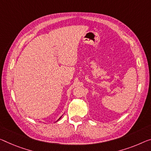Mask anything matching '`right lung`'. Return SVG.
Listing matches in <instances>:
<instances>
[{
    "mask_svg": "<svg viewBox=\"0 0 151 151\" xmlns=\"http://www.w3.org/2000/svg\"><path fill=\"white\" fill-rule=\"evenodd\" d=\"M61 117H60V118H59V119H58V120H59L60 119H61ZM58 120H57V121H58Z\"/></svg>",
    "mask_w": 151,
    "mask_h": 151,
    "instance_id": "1",
    "label": "right lung"
}]
</instances>
